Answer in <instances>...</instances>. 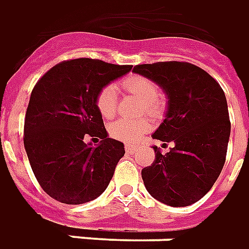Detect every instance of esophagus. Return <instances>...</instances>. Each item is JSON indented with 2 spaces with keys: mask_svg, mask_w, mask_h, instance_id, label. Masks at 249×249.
<instances>
[{
  "mask_svg": "<svg viewBox=\"0 0 249 249\" xmlns=\"http://www.w3.org/2000/svg\"><path fill=\"white\" fill-rule=\"evenodd\" d=\"M124 149H126V153H127V154H134V153L137 151V149L133 147V146H130V144H126V147H124Z\"/></svg>",
  "mask_w": 249,
  "mask_h": 249,
  "instance_id": "1",
  "label": "esophagus"
}]
</instances>
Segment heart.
I'll return each mask as SVG.
<instances>
[{
    "instance_id": "1",
    "label": "heart",
    "mask_w": 249,
    "mask_h": 249,
    "mask_svg": "<svg viewBox=\"0 0 249 249\" xmlns=\"http://www.w3.org/2000/svg\"><path fill=\"white\" fill-rule=\"evenodd\" d=\"M127 92L133 93L144 105L149 114L160 112L162 107L160 100V88L153 80L144 76H128L122 83ZM118 89L114 84H107L96 95V108L103 118H111L115 114ZM150 130V123L146 119L131 121V119H118L108 124V133L112 138L122 141L124 143H135L142 135Z\"/></svg>"
}]
</instances>
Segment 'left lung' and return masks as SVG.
I'll return each mask as SVG.
<instances>
[{"mask_svg": "<svg viewBox=\"0 0 249 249\" xmlns=\"http://www.w3.org/2000/svg\"><path fill=\"white\" fill-rule=\"evenodd\" d=\"M133 72L167 95L165 119L153 134L174 147L142 169L146 189L170 206H188L211 190L225 163L231 122L223 88L200 67L184 61L139 64Z\"/></svg>", "mask_w": 249, "mask_h": 249, "instance_id": "8db88e82", "label": "left lung"}]
</instances>
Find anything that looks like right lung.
<instances>
[{
    "mask_svg": "<svg viewBox=\"0 0 249 249\" xmlns=\"http://www.w3.org/2000/svg\"><path fill=\"white\" fill-rule=\"evenodd\" d=\"M131 68L87 57L67 60L32 89L24 146L38 184L54 200L84 204L110 184L124 146L107 137L95 100L102 88ZM88 138L101 142L92 148Z\"/></svg>",
    "mask_w": 249,
    "mask_h": 249,
    "instance_id": "1",
    "label": "right lung"
}]
</instances>
